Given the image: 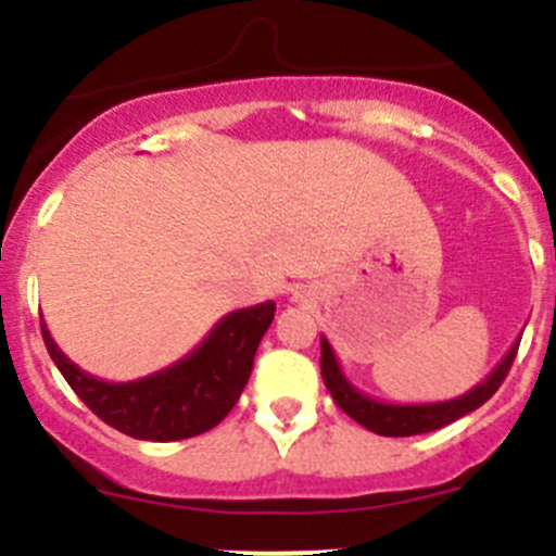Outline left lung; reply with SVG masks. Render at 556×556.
Returning a JSON list of instances; mask_svg holds the SVG:
<instances>
[{
  "instance_id": "obj_1",
  "label": "left lung",
  "mask_w": 556,
  "mask_h": 556,
  "mask_svg": "<svg viewBox=\"0 0 556 556\" xmlns=\"http://www.w3.org/2000/svg\"><path fill=\"white\" fill-rule=\"evenodd\" d=\"M519 339L514 341L511 350L506 352L501 363L492 368L490 377L484 382H479L473 390H468L465 395L452 397V401L441 403H384L377 397L366 395V392L357 390L350 379L341 371L339 361H336L333 346L328 344V339H319V368H323V382L328 387V392L333 395L336 406L344 414H350L357 425L368 428L371 433L390 435V439H401V435H419L430 433V430H439L444 425L454 422V419L465 417V414L476 412L481 403L490 401L497 392V387L503 384L506 374L511 371V363L517 357Z\"/></svg>"
}]
</instances>
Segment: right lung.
<instances>
[{"label":"right lung","instance_id":"right-lung-1","mask_svg":"<svg viewBox=\"0 0 556 556\" xmlns=\"http://www.w3.org/2000/svg\"><path fill=\"white\" fill-rule=\"evenodd\" d=\"M274 312V301L228 312L182 361L134 382H104L80 371L45 323L42 339L61 377L110 428L139 441H179L212 430L237 406Z\"/></svg>","mask_w":556,"mask_h":556}]
</instances>
